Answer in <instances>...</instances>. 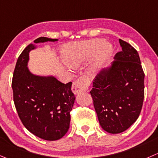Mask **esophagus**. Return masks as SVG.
Returning <instances> with one entry per match:
<instances>
[{
  "mask_svg": "<svg viewBox=\"0 0 158 158\" xmlns=\"http://www.w3.org/2000/svg\"><path fill=\"white\" fill-rule=\"evenodd\" d=\"M89 84L90 81L88 78L85 77V76L79 77V79H77L76 81L73 82V86H72V91L75 94H78L81 92L85 91V90L88 89Z\"/></svg>",
  "mask_w": 158,
  "mask_h": 158,
  "instance_id": "esophagus-1",
  "label": "esophagus"
}]
</instances>
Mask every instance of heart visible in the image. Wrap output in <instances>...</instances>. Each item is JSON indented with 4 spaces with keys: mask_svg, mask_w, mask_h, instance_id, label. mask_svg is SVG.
Here are the masks:
<instances>
[{
    "mask_svg": "<svg viewBox=\"0 0 158 158\" xmlns=\"http://www.w3.org/2000/svg\"><path fill=\"white\" fill-rule=\"evenodd\" d=\"M112 46L105 40L96 38L79 43L68 45L62 51L65 63L71 66L79 65L93 57V69L97 70L108 60L112 53Z\"/></svg>",
    "mask_w": 158,
    "mask_h": 158,
    "instance_id": "heart-1",
    "label": "heart"
}]
</instances>
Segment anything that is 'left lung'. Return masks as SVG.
Instances as JSON below:
<instances>
[{"instance_id":"left-lung-1","label":"left lung","mask_w":158,"mask_h":158,"mask_svg":"<svg viewBox=\"0 0 158 158\" xmlns=\"http://www.w3.org/2000/svg\"><path fill=\"white\" fill-rule=\"evenodd\" d=\"M122 51L110 68L96 76L90 91L99 124L120 134L137 120L144 98V73L137 50L120 39Z\"/></svg>"}]
</instances>
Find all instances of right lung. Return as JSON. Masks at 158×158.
Here are the masks:
<instances>
[{
    "label": "right lung",
    "instance_id": "1",
    "mask_svg": "<svg viewBox=\"0 0 158 158\" xmlns=\"http://www.w3.org/2000/svg\"><path fill=\"white\" fill-rule=\"evenodd\" d=\"M56 41L40 37L34 42ZM35 48L33 44L27 45L17 61L11 84L14 102L27 131L43 140H57L69 128L70 112L76 97L71 82L64 84L53 76H35L29 71V52Z\"/></svg>",
    "mask_w": 158,
    "mask_h": 158
}]
</instances>
